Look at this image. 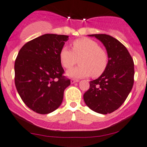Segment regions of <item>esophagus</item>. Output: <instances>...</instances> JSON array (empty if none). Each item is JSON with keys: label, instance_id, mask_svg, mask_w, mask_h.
<instances>
[{"label": "esophagus", "instance_id": "1", "mask_svg": "<svg viewBox=\"0 0 147 147\" xmlns=\"http://www.w3.org/2000/svg\"><path fill=\"white\" fill-rule=\"evenodd\" d=\"M78 82H79V80H75V79H72V80H70L71 84H74V83Z\"/></svg>", "mask_w": 147, "mask_h": 147}]
</instances>
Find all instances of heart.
<instances>
[{"label": "heart", "mask_w": 147, "mask_h": 147, "mask_svg": "<svg viewBox=\"0 0 147 147\" xmlns=\"http://www.w3.org/2000/svg\"><path fill=\"white\" fill-rule=\"evenodd\" d=\"M72 49L63 47L59 53L60 63L65 69L72 67L79 59L80 65L67 71L68 76L82 78L92 75L98 78L106 70L108 55L96 41L87 38H79L72 41Z\"/></svg>", "instance_id": "b5f03b06"}]
</instances>
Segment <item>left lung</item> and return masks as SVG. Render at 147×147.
I'll return each mask as SVG.
<instances>
[{
	"label": "left lung",
	"instance_id": "8db88e82",
	"mask_svg": "<svg viewBox=\"0 0 147 147\" xmlns=\"http://www.w3.org/2000/svg\"><path fill=\"white\" fill-rule=\"evenodd\" d=\"M108 55V65L100 77L90 82V89L83 95L87 107L103 115L113 112L124 103L134 84V65L123 44L106 34H94Z\"/></svg>",
	"mask_w": 147,
	"mask_h": 147
}]
</instances>
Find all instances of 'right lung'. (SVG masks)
<instances>
[{"mask_svg":"<svg viewBox=\"0 0 147 147\" xmlns=\"http://www.w3.org/2000/svg\"><path fill=\"white\" fill-rule=\"evenodd\" d=\"M67 35L45 34L25 44L15 62L19 95L34 112L45 115L60 107L70 80L63 76L59 57Z\"/></svg>","mask_w":147,"mask_h":147,"instance_id":"1","label":"right lung"}]
</instances>
